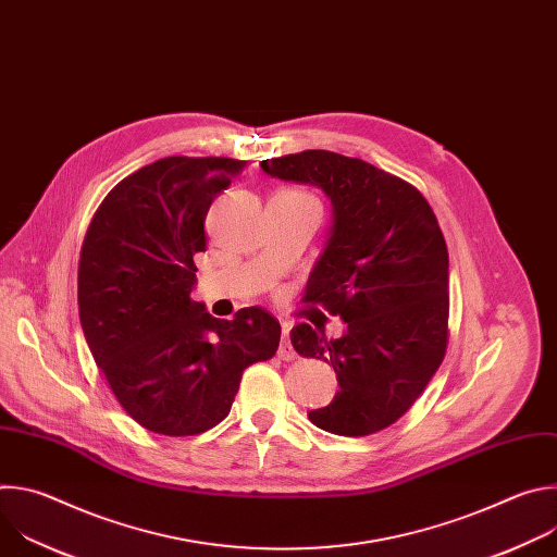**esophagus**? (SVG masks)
Instances as JSON below:
<instances>
[{"mask_svg": "<svg viewBox=\"0 0 557 557\" xmlns=\"http://www.w3.org/2000/svg\"><path fill=\"white\" fill-rule=\"evenodd\" d=\"M288 333H290V324H282V342H280L277 355H280L282 359H286V361L295 357V350H293V346H290V337H288Z\"/></svg>", "mask_w": 557, "mask_h": 557, "instance_id": "obj_1", "label": "esophagus"}]
</instances>
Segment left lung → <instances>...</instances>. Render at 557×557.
Masks as SVG:
<instances>
[{"mask_svg": "<svg viewBox=\"0 0 557 557\" xmlns=\"http://www.w3.org/2000/svg\"><path fill=\"white\" fill-rule=\"evenodd\" d=\"M260 168L320 187L333 205L306 301L339 314L346 331L329 342L297 324L290 342L301 357L331 363L339 389L308 419L339 436L374 434L412 408L445 357L449 258L436 215L419 189L361 158L306 149Z\"/></svg>", "mask_w": 557, "mask_h": 557, "instance_id": "left-lung-1", "label": "left lung"}]
</instances>
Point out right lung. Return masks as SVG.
I'll return each mask as SVG.
<instances>
[{"mask_svg": "<svg viewBox=\"0 0 557 557\" xmlns=\"http://www.w3.org/2000/svg\"><path fill=\"white\" fill-rule=\"evenodd\" d=\"M247 163L170 156L123 178L92 218L78 262V317L116 401L145 430L194 436L231 410L245 368L280 346L260 306L215 320L196 288L207 211Z\"/></svg>", "mask_w": 557, "mask_h": 557, "instance_id": "obj_1", "label": "right lung"}]
</instances>
